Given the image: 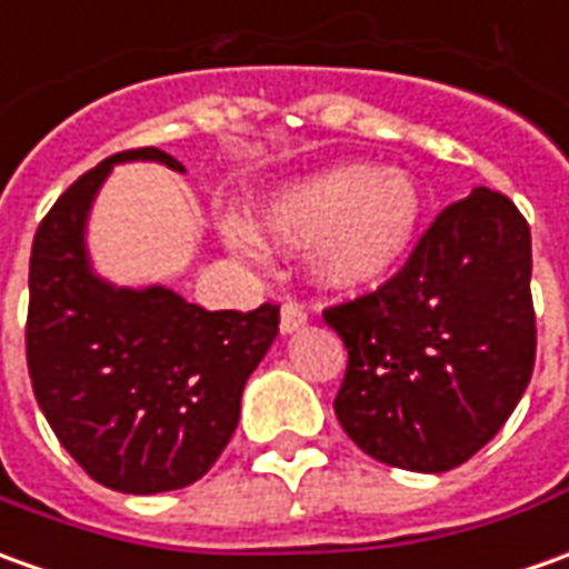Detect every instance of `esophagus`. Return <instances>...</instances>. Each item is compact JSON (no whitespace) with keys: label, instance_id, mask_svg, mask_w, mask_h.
<instances>
[{"label":"esophagus","instance_id":"34e87169","mask_svg":"<svg viewBox=\"0 0 569 569\" xmlns=\"http://www.w3.org/2000/svg\"><path fill=\"white\" fill-rule=\"evenodd\" d=\"M305 323H308V311H305L301 305H296V301H286L283 311H280V333H299Z\"/></svg>","mask_w":569,"mask_h":569}]
</instances>
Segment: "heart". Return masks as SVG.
I'll return each mask as SVG.
<instances>
[{"mask_svg":"<svg viewBox=\"0 0 569 569\" xmlns=\"http://www.w3.org/2000/svg\"><path fill=\"white\" fill-rule=\"evenodd\" d=\"M423 214L415 173L346 161L261 196L246 211V230L286 252L308 249V270L323 289L365 292L411 258Z\"/></svg>","mask_w":569,"mask_h":569,"instance_id":"b5f03b06","label":"heart"}]
</instances>
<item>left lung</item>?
<instances>
[{
  "label": "left lung",
  "mask_w": 569,
  "mask_h": 569,
  "mask_svg": "<svg viewBox=\"0 0 569 569\" xmlns=\"http://www.w3.org/2000/svg\"><path fill=\"white\" fill-rule=\"evenodd\" d=\"M532 239L517 204L479 187L448 204L408 264L323 320L349 349L333 408L370 458L446 473L496 436L536 365Z\"/></svg>",
  "instance_id": "obj_1"
}]
</instances>
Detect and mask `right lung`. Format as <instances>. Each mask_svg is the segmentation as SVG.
Here are the masks:
<instances>
[{
  "mask_svg": "<svg viewBox=\"0 0 569 569\" xmlns=\"http://www.w3.org/2000/svg\"><path fill=\"white\" fill-rule=\"evenodd\" d=\"M183 164L161 149L106 158L42 218L30 252L27 367L40 411L96 482L127 496L202 479L239 423L242 389L280 308L204 311L161 283L99 277L87 223L114 164Z\"/></svg>",
  "mask_w": 569,
  "mask_h": 569,
  "instance_id": "add662e5",
  "label": "right lung"
}]
</instances>
